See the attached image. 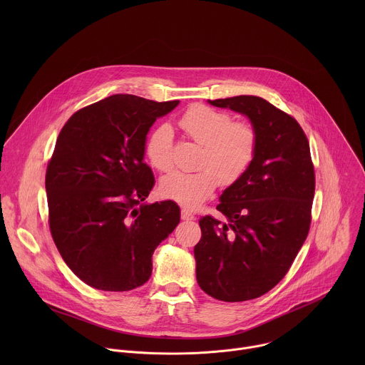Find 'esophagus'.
I'll use <instances>...</instances> for the list:
<instances>
[{
  "label": "esophagus",
  "instance_id": "34e87169",
  "mask_svg": "<svg viewBox=\"0 0 365 365\" xmlns=\"http://www.w3.org/2000/svg\"><path fill=\"white\" fill-rule=\"evenodd\" d=\"M180 215H182V220H183V221H193V220L196 218V217H195L190 211H187V210H182Z\"/></svg>",
  "mask_w": 365,
  "mask_h": 365
}]
</instances>
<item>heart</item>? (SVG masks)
I'll return each instance as SVG.
<instances>
[{
    "instance_id": "obj_1",
    "label": "heart",
    "mask_w": 365,
    "mask_h": 365,
    "mask_svg": "<svg viewBox=\"0 0 365 365\" xmlns=\"http://www.w3.org/2000/svg\"><path fill=\"white\" fill-rule=\"evenodd\" d=\"M185 133L203 145L196 172L173 170L159 182L163 197L195 207L210 197L220 185L238 182L250 169L257 151L255 130L247 123H232L222 111L205 106L189 108L179 120ZM173 133L169 125L155 127L145 141V158L160 172L172 166Z\"/></svg>"
}]
</instances>
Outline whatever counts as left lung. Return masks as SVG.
Instances as JSON below:
<instances>
[{
    "mask_svg": "<svg viewBox=\"0 0 365 365\" xmlns=\"http://www.w3.org/2000/svg\"><path fill=\"white\" fill-rule=\"evenodd\" d=\"M245 115L257 151L245 175L220 196L225 217L199 220L196 280L218 300L244 302L272 290L289 272L310 227L315 172L297 121L266 99L240 95L210 101Z\"/></svg>",
    "mask_w": 365,
    "mask_h": 365,
    "instance_id": "obj_1",
    "label": "left lung"
}]
</instances>
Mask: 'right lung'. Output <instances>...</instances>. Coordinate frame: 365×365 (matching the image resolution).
Masks as SVG:
<instances>
[{"label": "right lung", "instance_id": "add662e5", "mask_svg": "<svg viewBox=\"0 0 365 365\" xmlns=\"http://www.w3.org/2000/svg\"><path fill=\"white\" fill-rule=\"evenodd\" d=\"M179 106L111 95L75 113L47 165L48 224L68 267L88 286L127 292L144 284L153 252L180 222L172 200L147 203L144 163L154 121Z\"/></svg>", "mask_w": 365, "mask_h": 365}]
</instances>
